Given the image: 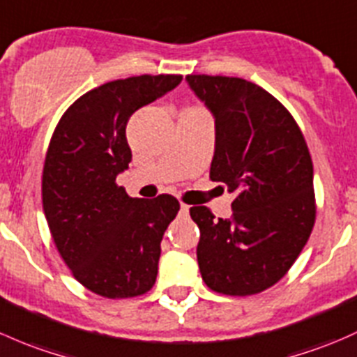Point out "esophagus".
Here are the masks:
<instances>
[{
	"instance_id": "1",
	"label": "esophagus",
	"mask_w": 357,
	"mask_h": 357,
	"mask_svg": "<svg viewBox=\"0 0 357 357\" xmlns=\"http://www.w3.org/2000/svg\"><path fill=\"white\" fill-rule=\"evenodd\" d=\"M181 213H183V215H188V213H190V205L181 204Z\"/></svg>"
}]
</instances>
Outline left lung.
<instances>
[{"label": "left lung", "instance_id": "1", "mask_svg": "<svg viewBox=\"0 0 357 357\" xmlns=\"http://www.w3.org/2000/svg\"><path fill=\"white\" fill-rule=\"evenodd\" d=\"M186 80L215 118L210 179L234 193L231 219L190 208L200 229L202 279L219 294H258L286 275L313 231L310 150L291 112L253 82L220 75Z\"/></svg>", "mask_w": 357, "mask_h": 357}]
</instances>
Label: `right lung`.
Instances as JSON below:
<instances>
[{"instance_id": "right-lung-1", "label": "right lung", "mask_w": 357, "mask_h": 357, "mask_svg": "<svg viewBox=\"0 0 357 357\" xmlns=\"http://www.w3.org/2000/svg\"><path fill=\"white\" fill-rule=\"evenodd\" d=\"M181 80V75H140L107 82L78 97L51 137L44 215L75 279L102 298H137L155 284L160 241L179 202L172 195L131 198L116 176L131 162V114Z\"/></svg>"}]
</instances>
